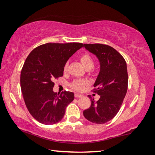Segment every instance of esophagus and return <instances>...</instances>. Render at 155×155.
<instances>
[{
    "mask_svg": "<svg viewBox=\"0 0 155 155\" xmlns=\"http://www.w3.org/2000/svg\"><path fill=\"white\" fill-rule=\"evenodd\" d=\"M74 96H75V98H80V97H81V96H82V95H81V94H80L76 93V94H74Z\"/></svg>",
    "mask_w": 155,
    "mask_h": 155,
    "instance_id": "34e87169",
    "label": "esophagus"
}]
</instances>
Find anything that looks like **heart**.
Masks as SVG:
<instances>
[{"instance_id":"1","label":"heart","mask_w":155,"mask_h":155,"mask_svg":"<svg viewBox=\"0 0 155 155\" xmlns=\"http://www.w3.org/2000/svg\"><path fill=\"white\" fill-rule=\"evenodd\" d=\"M80 61L82 63L83 66L85 67L87 70H90L91 68H93L94 65V59L90 54L87 52H85L81 54L80 56ZM68 67V64H65L64 70L66 71ZM85 84V81L82 80H74L73 81V82L71 83V87L72 89L77 90V91H81L83 90L84 87V85Z\"/></svg>"}]
</instances>
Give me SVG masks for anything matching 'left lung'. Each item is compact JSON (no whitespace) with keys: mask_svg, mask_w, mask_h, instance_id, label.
<instances>
[{"mask_svg":"<svg viewBox=\"0 0 155 155\" xmlns=\"http://www.w3.org/2000/svg\"><path fill=\"white\" fill-rule=\"evenodd\" d=\"M85 48L96 54L101 70L92 90L100 95L96 102L93 97L91 106L83 111L86 119L94 124H104L118 113L128 89L127 66L124 57L113 47L102 44H86Z\"/></svg>","mask_w":155,"mask_h":155,"instance_id":"left-lung-1","label":"left lung"}]
</instances>
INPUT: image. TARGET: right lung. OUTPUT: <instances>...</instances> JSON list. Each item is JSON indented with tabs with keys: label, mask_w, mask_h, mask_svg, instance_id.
Returning a JSON list of instances; mask_svg holds the SVG:
<instances>
[{
	"label": "right lung",
	"mask_w": 155,
	"mask_h": 155,
	"mask_svg": "<svg viewBox=\"0 0 155 155\" xmlns=\"http://www.w3.org/2000/svg\"><path fill=\"white\" fill-rule=\"evenodd\" d=\"M82 47L78 42L46 43L34 48L26 59L20 74L21 90L27 108L37 121L54 124L64 117L74 94L54 93L53 81L62 77L68 59Z\"/></svg>",
	"instance_id": "1"
}]
</instances>
